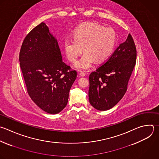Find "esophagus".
<instances>
[{
  "label": "esophagus",
  "mask_w": 159,
  "mask_h": 159,
  "mask_svg": "<svg viewBox=\"0 0 159 159\" xmlns=\"http://www.w3.org/2000/svg\"><path fill=\"white\" fill-rule=\"evenodd\" d=\"M80 75L81 76H86V73H84V72H80Z\"/></svg>",
  "instance_id": "1"
}]
</instances>
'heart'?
Segmentation results:
<instances>
[{
  "instance_id": "obj_1",
  "label": "heart",
  "mask_w": 159,
  "mask_h": 159,
  "mask_svg": "<svg viewBox=\"0 0 159 159\" xmlns=\"http://www.w3.org/2000/svg\"><path fill=\"white\" fill-rule=\"evenodd\" d=\"M116 34L111 27H104L96 22H88L79 26L74 34V39H66L64 43L67 58L75 62L81 55L83 48L85 53L75 65L78 70H86L94 63H102L111 55L115 47Z\"/></svg>"
}]
</instances>
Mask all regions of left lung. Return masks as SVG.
I'll list each match as a JSON object with an SVG mask.
<instances>
[{"label": "left lung", "mask_w": 159, "mask_h": 159, "mask_svg": "<svg viewBox=\"0 0 159 159\" xmlns=\"http://www.w3.org/2000/svg\"><path fill=\"white\" fill-rule=\"evenodd\" d=\"M137 51L132 37L116 49L111 56L89 76V100L99 111L113 107L125 94L135 65Z\"/></svg>", "instance_id": "obj_1"}]
</instances>
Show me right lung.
Here are the masks:
<instances>
[{"mask_svg": "<svg viewBox=\"0 0 159 159\" xmlns=\"http://www.w3.org/2000/svg\"><path fill=\"white\" fill-rule=\"evenodd\" d=\"M19 61L32 100L47 113L62 111L77 72L62 61L58 42L45 23L33 29L24 39Z\"/></svg>", "mask_w": 159, "mask_h": 159, "instance_id": "obj_1", "label": "right lung"}]
</instances>
